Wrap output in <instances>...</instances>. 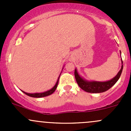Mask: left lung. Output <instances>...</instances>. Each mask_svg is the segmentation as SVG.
<instances>
[{
	"mask_svg": "<svg viewBox=\"0 0 131 131\" xmlns=\"http://www.w3.org/2000/svg\"><path fill=\"white\" fill-rule=\"evenodd\" d=\"M122 63L123 64L122 60ZM122 70L123 65H122L121 70L117 73V75L112 80L107 82H88L80 77V75L77 72V70H75V73H75V77L77 82L82 89L88 92H91V93H100V92H103L108 91L113 85H115V84L119 79L121 73H122Z\"/></svg>",
	"mask_w": 131,
	"mask_h": 131,
	"instance_id": "1",
	"label": "left lung"
}]
</instances>
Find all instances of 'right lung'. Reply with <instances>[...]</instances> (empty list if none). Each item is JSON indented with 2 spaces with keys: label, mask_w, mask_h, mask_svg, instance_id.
<instances>
[{
  "label": "right lung",
  "mask_w": 131,
  "mask_h": 131,
  "mask_svg": "<svg viewBox=\"0 0 131 131\" xmlns=\"http://www.w3.org/2000/svg\"><path fill=\"white\" fill-rule=\"evenodd\" d=\"M58 82H59V79H58L57 82H56V85L54 86L53 88L51 89L49 91H47L46 92H42V93H34V94H30V93H27V92H25L24 91H23V92L25 94L28 95V96H30V97H45V96H47L49 95H51V94L53 93L54 92L55 90L56 89L58 86Z\"/></svg>",
  "instance_id": "obj_1"
}]
</instances>
